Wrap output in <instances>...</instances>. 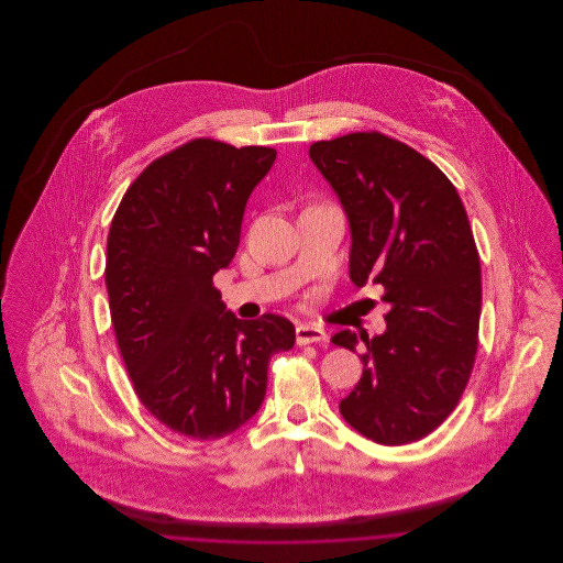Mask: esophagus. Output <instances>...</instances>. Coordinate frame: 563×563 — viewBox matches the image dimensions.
Listing matches in <instances>:
<instances>
[{
    "label": "esophagus",
    "mask_w": 563,
    "mask_h": 563,
    "mask_svg": "<svg viewBox=\"0 0 563 563\" xmlns=\"http://www.w3.org/2000/svg\"><path fill=\"white\" fill-rule=\"evenodd\" d=\"M295 338H297V344H299V346L321 344V342H327V331H324L322 327H319V324L301 322V324H297V329H295Z\"/></svg>",
    "instance_id": "1"
}]
</instances>
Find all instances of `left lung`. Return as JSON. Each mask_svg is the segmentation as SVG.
Here are the masks:
<instances>
[{
    "label": "left lung",
    "mask_w": 563,
    "mask_h": 563,
    "mask_svg": "<svg viewBox=\"0 0 563 563\" xmlns=\"http://www.w3.org/2000/svg\"><path fill=\"white\" fill-rule=\"evenodd\" d=\"M310 158L349 214L350 280L384 287V335H361L363 375L340 402L352 429L405 445L441 427L475 365L482 264L464 205L443 170L401 141L344 134L310 145ZM335 346L356 349L340 331Z\"/></svg>",
    "instance_id": "1"
}]
</instances>
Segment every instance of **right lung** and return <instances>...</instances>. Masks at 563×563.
<instances>
[{
  "label": "right lung",
  "mask_w": 563,
  "mask_h": 563,
  "mask_svg": "<svg viewBox=\"0 0 563 563\" xmlns=\"http://www.w3.org/2000/svg\"><path fill=\"white\" fill-rule=\"evenodd\" d=\"M276 150L200 136L150 162L108 236L109 312L143 407L179 434L221 439L255 416L291 322L225 312L213 276L236 255L242 214Z\"/></svg>",
  "instance_id": "add662e5"
}]
</instances>
